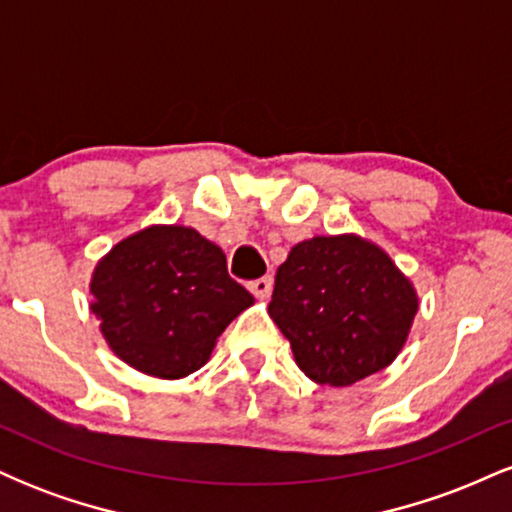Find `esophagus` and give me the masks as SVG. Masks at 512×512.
<instances>
[{
    "label": "esophagus",
    "instance_id": "esophagus-1",
    "mask_svg": "<svg viewBox=\"0 0 512 512\" xmlns=\"http://www.w3.org/2000/svg\"><path fill=\"white\" fill-rule=\"evenodd\" d=\"M272 276H262V279H255V281H250L248 284V289L252 291V296L255 298H267L269 293H272Z\"/></svg>",
    "mask_w": 512,
    "mask_h": 512
}]
</instances>
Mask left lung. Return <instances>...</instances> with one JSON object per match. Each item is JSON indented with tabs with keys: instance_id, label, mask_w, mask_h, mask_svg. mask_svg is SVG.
Wrapping results in <instances>:
<instances>
[{
	"instance_id": "left-lung-1",
	"label": "left lung",
	"mask_w": 512,
	"mask_h": 512,
	"mask_svg": "<svg viewBox=\"0 0 512 512\" xmlns=\"http://www.w3.org/2000/svg\"><path fill=\"white\" fill-rule=\"evenodd\" d=\"M419 310L411 281L385 250L351 236H317L276 269L269 317L298 368L346 387L395 361Z\"/></svg>"
}]
</instances>
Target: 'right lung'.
Listing matches in <instances>:
<instances>
[{"mask_svg": "<svg viewBox=\"0 0 512 512\" xmlns=\"http://www.w3.org/2000/svg\"><path fill=\"white\" fill-rule=\"evenodd\" d=\"M91 310L110 349L154 378H185L255 303L228 276L219 245L187 226H149L115 245L91 279Z\"/></svg>", "mask_w": 512, "mask_h": 512, "instance_id": "add662e5", "label": "right lung"}]
</instances>
